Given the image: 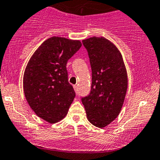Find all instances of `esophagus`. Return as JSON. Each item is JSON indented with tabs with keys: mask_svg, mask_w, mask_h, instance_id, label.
<instances>
[{
	"mask_svg": "<svg viewBox=\"0 0 160 160\" xmlns=\"http://www.w3.org/2000/svg\"><path fill=\"white\" fill-rule=\"evenodd\" d=\"M73 88H74V89H75L76 92H77V89H78V88H77V85H74V86H73Z\"/></svg>",
	"mask_w": 160,
	"mask_h": 160,
	"instance_id": "34e87169",
	"label": "esophagus"
}]
</instances>
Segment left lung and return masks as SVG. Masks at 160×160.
Listing matches in <instances>:
<instances>
[{
	"instance_id": "obj_1",
	"label": "left lung",
	"mask_w": 160,
	"mask_h": 160,
	"mask_svg": "<svg viewBox=\"0 0 160 160\" xmlns=\"http://www.w3.org/2000/svg\"><path fill=\"white\" fill-rule=\"evenodd\" d=\"M92 68L88 95L81 98L87 118L95 126L103 128L118 116L127 91L126 68L121 53L103 37L82 41Z\"/></svg>"
}]
</instances>
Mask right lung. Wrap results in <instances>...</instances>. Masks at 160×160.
I'll list each match as a JSON object with an SVG mask.
<instances>
[{"label":"right lung","mask_w":160,"mask_h":160,"mask_svg":"<svg viewBox=\"0 0 160 160\" xmlns=\"http://www.w3.org/2000/svg\"><path fill=\"white\" fill-rule=\"evenodd\" d=\"M80 47L79 40L53 36L38 47L27 65L23 75L26 99L35 114L50 123L64 118L75 98L66 65Z\"/></svg>","instance_id":"obj_1"}]
</instances>
